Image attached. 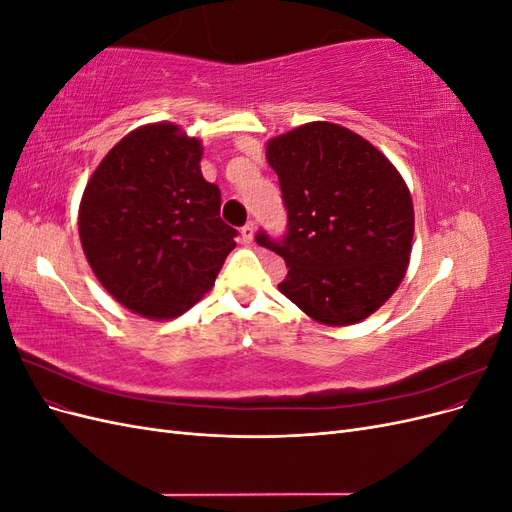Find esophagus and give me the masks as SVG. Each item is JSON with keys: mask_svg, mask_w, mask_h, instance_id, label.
Here are the masks:
<instances>
[{"mask_svg": "<svg viewBox=\"0 0 512 512\" xmlns=\"http://www.w3.org/2000/svg\"><path fill=\"white\" fill-rule=\"evenodd\" d=\"M254 235H256L254 222H247V224L241 228V239H243V243H252V241H254Z\"/></svg>", "mask_w": 512, "mask_h": 512, "instance_id": "1", "label": "esophagus"}]
</instances>
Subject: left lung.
<instances>
[{"instance_id":"8db88e82","label":"left lung","mask_w":512,"mask_h":512,"mask_svg":"<svg viewBox=\"0 0 512 512\" xmlns=\"http://www.w3.org/2000/svg\"><path fill=\"white\" fill-rule=\"evenodd\" d=\"M288 209L277 286L309 318L327 327L361 322L391 299L408 271L414 207L404 177L363 136L329 121H309L267 143Z\"/></svg>"}]
</instances>
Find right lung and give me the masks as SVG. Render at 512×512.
I'll return each instance as SVG.
<instances>
[{"instance_id": "right-lung-1", "label": "right lung", "mask_w": 512, "mask_h": 512, "mask_svg": "<svg viewBox=\"0 0 512 512\" xmlns=\"http://www.w3.org/2000/svg\"><path fill=\"white\" fill-rule=\"evenodd\" d=\"M203 143L177 123L126 134L89 177L79 237L98 282L130 312L170 320L215 284L237 230L200 173Z\"/></svg>"}]
</instances>
